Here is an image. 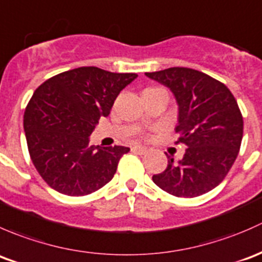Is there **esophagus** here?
<instances>
[{
	"label": "esophagus",
	"instance_id": "1",
	"mask_svg": "<svg viewBox=\"0 0 262 262\" xmlns=\"http://www.w3.org/2000/svg\"><path fill=\"white\" fill-rule=\"evenodd\" d=\"M131 150L134 151L135 154H139V155H144V154H146L147 151V147L145 146H140V145H134V146L131 147Z\"/></svg>",
	"mask_w": 262,
	"mask_h": 262
}]
</instances>
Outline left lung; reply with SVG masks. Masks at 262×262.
<instances>
[{
  "instance_id": "1",
  "label": "left lung",
  "mask_w": 262,
  "mask_h": 262,
  "mask_svg": "<svg viewBox=\"0 0 262 262\" xmlns=\"http://www.w3.org/2000/svg\"><path fill=\"white\" fill-rule=\"evenodd\" d=\"M168 87L178 104L179 142L187 146L184 156L152 180L166 193L193 198L214 189L233 165L244 134V120L236 99L223 83L190 68L145 73Z\"/></svg>"
}]
</instances>
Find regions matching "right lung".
Instances as JSON below:
<instances>
[{
  "label": "right lung",
  "instance_id": "add662e5",
  "mask_svg": "<svg viewBox=\"0 0 262 262\" xmlns=\"http://www.w3.org/2000/svg\"><path fill=\"white\" fill-rule=\"evenodd\" d=\"M137 74L80 67L42 83L24 115L32 164L49 187L66 195H87L112 179L130 147L90 146L99 117Z\"/></svg>",
  "mask_w": 262,
  "mask_h": 262
}]
</instances>
